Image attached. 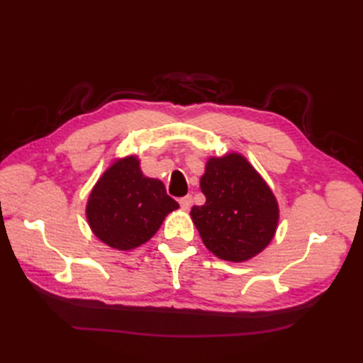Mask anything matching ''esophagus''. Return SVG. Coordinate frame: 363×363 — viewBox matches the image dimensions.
<instances>
[{
    "label": "esophagus",
    "instance_id": "obj_1",
    "mask_svg": "<svg viewBox=\"0 0 363 363\" xmlns=\"http://www.w3.org/2000/svg\"><path fill=\"white\" fill-rule=\"evenodd\" d=\"M179 204H181V207H182L184 211H189L190 207H191V204H194V198H191L190 195L184 196V198L179 199Z\"/></svg>",
    "mask_w": 363,
    "mask_h": 363
}]
</instances>
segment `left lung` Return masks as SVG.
<instances>
[{"label":"left lung","instance_id":"obj_1","mask_svg":"<svg viewBox=\"0 0 363 363\" xmlns=\"http://www.w3.org/2000/svg\"><path fill=\"white\" fill-rule=\"evenodd\" d=\"M199 186L206 203L190 215L207 250L223 260L245 262L267 248L279 207L248 160L235 152L209 159Z\"/></svg>","mask_w":363,"mask_h":363}]
</instances>
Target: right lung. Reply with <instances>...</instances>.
Returning a JSON list of instances; mask_svg holds the SVG:
<instances>
[{
    "label": "right lung",
    "instance_id": "right-lung-1",
    "mask_svg": "<svg viewBox=\"0 0 363 363\" xmlns=\"http://www.w3.org/2000/svg\"><path fill=\"white\" fill-rule=\"evenodd\" d=\"M177 207L164 184L146 177L130 156L113 162L99 177L89 196L87 220L99 240L129 251L148 242Z\"/></svg>",
    "mask_w": 363,
    "mask_h": 363
}]
</instances>
